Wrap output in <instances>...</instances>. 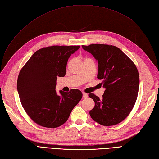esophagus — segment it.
<instances>
[{
    "label": "esophagus",
    "mask_w": 159,
    "mask_h": 159,
    "mask_svg": "<svg viewBox=\"0 0 159 159\" xmlns=\"http://www.w3.org/2000/svg\"><path fill=\"white\" fill-rule=\"evenodd\" d=\"M88 93H83V98H88Z\"/></svg>",
    "instance_id": "esophagus-1"
}]
</instances>
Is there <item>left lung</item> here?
Returning <instances> with one entry per match:
<instances>
[{
  "label": "left lung",
  "instance_id": "1",
  "mask_svg": "<svg viewBox=\"0 0 159 159\" xmlns=\"http://www.w3.org/2000/svg\"><path fill=\"white\" fill-rule=\"evenodd\" d=\"M98 61V78L105 88L102 99L93 93L95 102L89 111L93 121L103 126L123 121L131 113L138 95L139 75L133 61L119 48L107 44L82 46Z\"/></svg>",
  "mask_w": 159,
  "mask_h": 159
}]
</instances>
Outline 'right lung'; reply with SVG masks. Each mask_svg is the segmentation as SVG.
<instances>
[{"label":"right lung","instance_id":"1","mask_svg":"<svg viewBox=\"0 0 159 159\" xmlns=\"http://www.w3.org/2000/svg\"><path fill=\"white\" fill-rule=\"evenodd\" d=\"M80 46H52L37 50L19 73L17 89L22 107L33 121L56 128L68 119L82 98L81 91H56L57 77L66 75L67 62Z\"/></svg>","mask_w":159,"mask_h":159}]
</instances>
